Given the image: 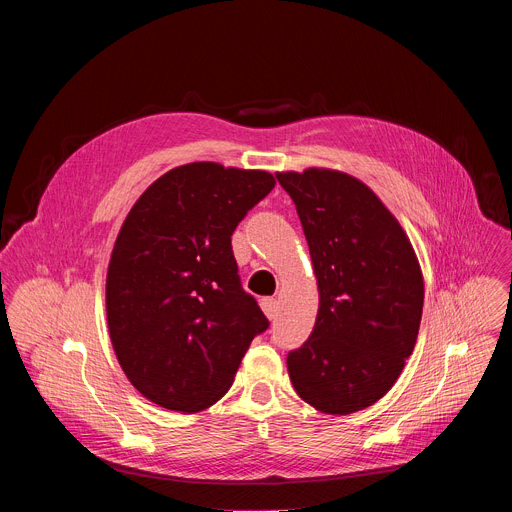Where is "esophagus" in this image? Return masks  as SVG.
Masks as SVG:
<instances>
[{
    "mask_svg": "<svg viewBox=\"0 0 512 512\" xmlns=\"http://www.w3.org/2000/svg\"><path fill=\"white\" fill-rule=\"evenodd\" d=\"M261 310L265 312V316H267L269 320H275V316H277V306H275V300H273V298H263V300H261Z\"/></svg>",
    "mask_w": 512,
    "mask_h": 512,
    "instance_id": "1",
    "label": "esophagus"
}]
</instances>
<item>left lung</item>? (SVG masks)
<instances>
[{"mask_svg": "<svg viewBox=\"0 0 512 512\" xmlns=\"http://www.w3.org/2000/svg\"><path fill=\"white\" fill-rule=\"evenodd\" d=\"M275 176L296 202L320 298L310 338L287 354L291 385L322 413L367 409L415 348L419 259L393 212L358 178L330 168Z\"/></svg>", "mask_w": 512, "mask_h": 512, "instance_id": "left-lung-1", "label": "left lung"}]
</instances>
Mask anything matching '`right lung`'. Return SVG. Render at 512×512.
Returning <instances> with one entry per match:
<instances>
[{
	"instance_id": "1",
	"label": "right lung",
	"mask_w": 512,
	"mask_h": 512,
	"mask_svg": "<svg viewBox=\"0 0 512 512\" xmlns=\"http://www.w3.org/2000/svg\"><path fill=\"white\" fill-rule=\"evenodd\" d=\"M275 186L265 170L178 166L135 200L107 269V326L129 383L152 403L198 413L233 385L269 322L245 294L231 235Z\"/></svg>"
}]
</instances>
